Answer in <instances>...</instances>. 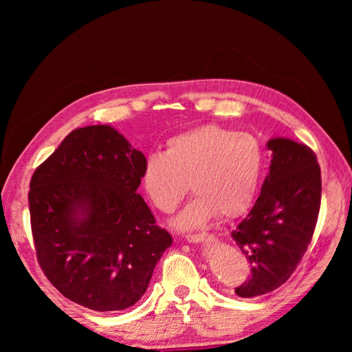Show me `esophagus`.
<instances>
[{"label":"esophagus","mask_w":352,"mask_h":352,"mask_svg":"<svg viewBox=\"0 0 352 352\" xmlns=\"http://www.w3.org/2000/svg\"><path fill=\"white\" fill-rule=\"evenodd\" d=\"M214 236L210 233H195V234H186L188 242H201V241H212Z\"/></svg>","instance_id":"1"}]
</instances>
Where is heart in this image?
Wrapping results in <instances>:
<instances>
[{
	"label": "heart",
	"instance_id": "1",
	"mask_svg": "<svg viewBox=\"0 0 352 352\" xmlns=\"http://www.w3.org/2000/svg\"><path fill=\"white\" fill-rule=\"evenodd\" d=\"M265 169L264 146L256 136L208 124L172 136L166 152L148 155L142 186L155 208L170 212L188 194L195 197L177 217L182 228L204 225L219 212L233 219L258 195Z\"/></svg>",
	"mask_w": 352,
	"mask_h": 352
}]
</instances>
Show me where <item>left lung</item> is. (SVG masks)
I'll return each instance as SVG.
<instances>
[{
	"mask_svg": "<svg viewBox=\"0 0 352 352\" xmlns=\"http://www.w3.org/2000/svg\"><path fill=\"white\" fill-rule=\"evenodd\" d=\"M270 172L248 216L231 233L252 265L234 289L253 298L283 285L312 241L321 204V170L311 147L285 138L267 142Z\"/></svg>",
	"mask_w": 352,
	"mask_h": 352,
	"instance_id": "obj_1",
	"label": "left lung"
}]
</instances>
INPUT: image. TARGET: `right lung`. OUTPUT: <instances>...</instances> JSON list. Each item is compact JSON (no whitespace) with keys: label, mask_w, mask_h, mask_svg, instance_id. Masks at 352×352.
Wrapping results in <instances>:
<instances>
[{"label":"right lung","mask_w":352,"mask_h":352,"mask_svg":"<svg viewBox=\"0 0 352 352\" xmlns=\"http://www.w3.org/2000/svg\"><path fill=\"white\" fill-rule=\"evenodd\" d=\"M144 153L110 126L76 129L31 178L29 212L40 269L91 311L133 306L172 237L141 184Z\"/></svg>","instance_id":"obj_1"}]
</instances>
